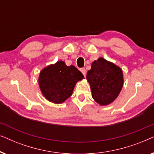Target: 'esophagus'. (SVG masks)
<instances>
[{
  "label": "esophagus",
  "mask_w": 154,
  "mask_h": 154,
  "mask_svg": "<svg viewBox=\"0 0 154 154\" xmlns=\"http://www.w3.org/2000/svg\"><path fill=\"white\" fill-rule=\"evenodd\" d=\"M80 71H81V73H83L84 76H85V75H86V71H85V68H81V69H80Z\"/></svg>",
  "instance_id": "obj_1"
}]
</instances>
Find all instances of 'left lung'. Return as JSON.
<instances>
[{
  "instance_id": "obj_1",
  "label": "left lung",
  "mask_w": 154,
  "mask_h": 154,
  "mask_svg": "<svg viewBox=\"0 0 154 154\" xmlns=\"http://www.w3.org/2000/svg\"><path fill=\"white\" fill-rule=\"evenodd\" d=\"M86 79L92 98L100 106L111 104L119 95L124 83L121 67L102 57L92 63Z\"/></svg>"
}]
</instances>
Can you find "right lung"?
<instances>
[{
	"label": "right lung",
	"mask_w": 154,
	"mask_h": 154,
	"mask_svg": "<svg viewBox=\"0 0 154 154\" xmlns=\"http://www.w3.org/2000/svg\"><path fill=\"white\" fill-rule=\"evenodd\" d=\"M85 79L81 71L63 61L44 67L38 76V85L43 96L54 104H62L70 97L76 83Z\"/></svg>",
	"instance_id": "1"
}]
</instances>
